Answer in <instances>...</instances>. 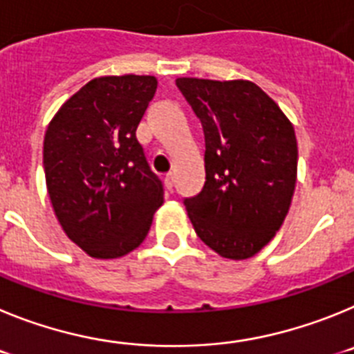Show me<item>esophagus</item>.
Instances as JSON below:
<instances>
[{"label":"esophagus","mask_w":354,"mask_h":354,"mask_svg":"<svg viewBox=\"0 0 354 354\" xmlns=\"http://www.w3.org/2000/svg\"><path fill=\"white\" fill-rule=\"evenodd\" d=\"M165 186H167V189L171 192V187H174V174H171V171L165 175Z\"/></svg>","instance_id":"esophagus-1"}]
</instances>
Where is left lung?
<instances>
[{
    "label": "left lung",
    "mask_w": 354,
    "mask_h": 354,
    "mask_svg": "<svg viewBox=\"0 0 354 354\" xmlns=\"http://www.w3.org/2000/svg\"><path fill=\"white\" fill-rule=\"evenodd\" d=\"M175 83L205 136V184L184 198L193 228L221 257H253L289 212L298 174L292 124L252 81L179 77Z\"/></svg>",
    "instance_id": "1"
}]
</instances>
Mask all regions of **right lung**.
I'll list each match as a JSON object with an SVG mask.
<instances>
[{"mask_svg":"<svg viewBox=\"0 0 354 354\" xmlns=\"http://www.w3.org/2000/svg\"><path fill=\"white\" fill-rule=\"evenodd\" d=\"M156 88L154 76L95 77L49 122V198L68 239L90 257L117 259L138 248L162 204V183L136 138Z\"/></svg>","mask_w":354,"mask_h":354,"instance_id":"add662e5","label":"right lung"}]
</instances>
